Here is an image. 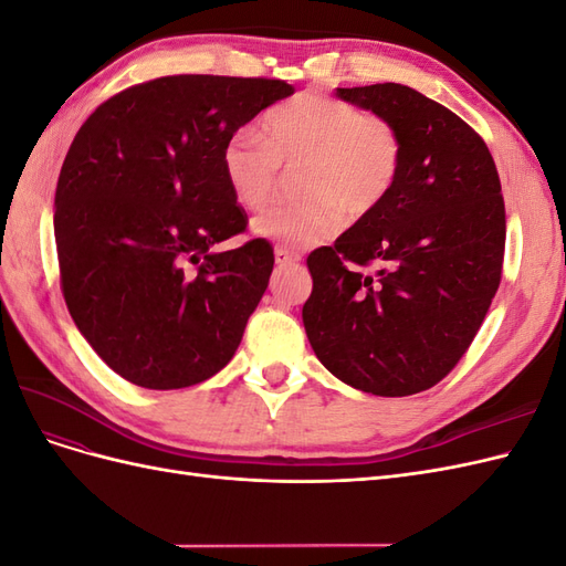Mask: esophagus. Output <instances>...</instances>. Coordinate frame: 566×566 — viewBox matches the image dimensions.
<instances>
[{
    "instance_id": "34e87169",
    "label": "esophagus",
    "mask_w": 566,
    "mask_h": 566,
    "mask_svg": "<svg viewBox=\"0 0 566 566\" xmlns=\"http://www.w3.org/2000/svg\"><path fill=\"white\" fill-rule=\"evenodd\" d=\"M273 256H276V264L279 266H287V264H295L300 262V254L287 250V248H276V252H273Z\"/></svg>"
}]
</instances>
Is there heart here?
<instances>
[{
  "mask_svg": "<svg viewBox=\"0 0 566 566\" xmlns=\"http://www.w3.org/2000/svg\"><path fill=\"white\" fill-rule=\"evenodd\" d=\"M260 134L243 127L221 148V175L233 200L262 210L276 193L281 167L302 165L297 202L252 221V233L285 248H314L364 219L391 196L401 175V139L382 117L347 101L302 92L271 106Z\"/></svg>",
  "mask_w": 566,
  "mask_h": 566,
  "instance_id": "b5f03b06",
  "label": "heart"
}]
</instances>
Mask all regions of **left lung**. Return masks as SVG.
I'll return each mask as SVG.
<instances>
[{"label":"left lung","mask_w":566,"mask_h":566,"mask_svg":"<svg viewBox=\"0 0 566 566\" xmlns=\"http://www.w3.org/2000/svg\"><path fill=\"white\" fill-rule=\"evenodd\" d=\"M401 139L380 210L306 256V337L337 380L375 397L434 387L468 352L501 283L505 205L486 144L437 101L397 82L335 92ZM380 261L375 277L356 265Z\"/></svg>","instance_id":"left-lung-1"}]
</instances>
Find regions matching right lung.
<instances>
[{
  "mask_svg": "<svg viewBox=\"0 0 566 566\" xmlns=\"http://www.w3.org/2000/svg\"><path fill=\"white\" fill-rule=\"evenodd\" d=\"M293 84L172 75L101 104L63 160L54 233L77 331L108 368L146 389L212 378L243 339L273 271L221 175L227 139Z\"/></svg>",
  "mask_w": 566,
  "mask_h": 566,
  "instance_id": "right-lung-1",
  "label": "right lung"
}]
</instances>
